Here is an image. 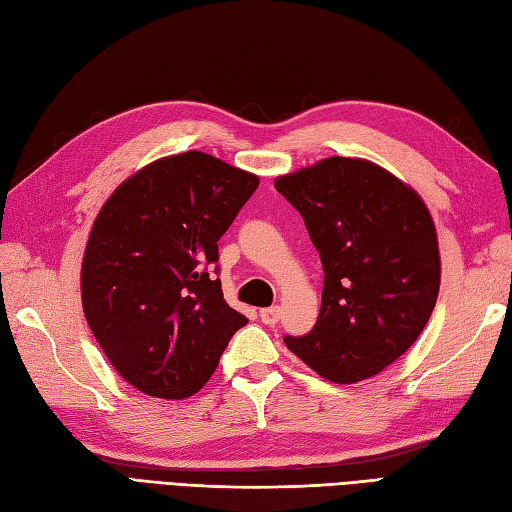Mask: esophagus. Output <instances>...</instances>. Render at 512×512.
Masks as SVG:
<instances>
[{"label": "esophagus", "mask_w": 512, "mask_h": 512, "mask_svg": "<svg viewBox=\"0 0 512 512\" xmlns=\"http://www.w3.org/2000/svg\"><path fill=\"white\" fill-rule=\"evenodd\" d=\"M260 320L267 326H274L280 320V306H267V309H260Z\"/></svg>", "instance_id": "34e87169"}]
</instances>
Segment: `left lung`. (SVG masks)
<instances>
[{
  "instance_id": "obj_1",
  "label": "left lung",
  "mask_w": 512,
  "mask_h": 512,
  "mask_svg": "<svg viewBox=\"0 0 512 512\" xmlns=\"http://www.w3.org/2000/svg\"><path fill=\"white\" fill-rule=\"evenodd\" d=\"M322 258L317 322L285 344L335 383L379 374L410 348L436 306L440 254L423 199L381 166L328 157L276 179Z\"/></svg>"
}]
</instances>
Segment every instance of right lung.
Here are the masks:
<instances>
[{
	"label": "right lung",
	"mask_w": 512,
	"mask_h": 512,
	"mask_svg": "<svg viewBox=\"0 0 512 512\" xmlns=\"http://www.w3.org/2000/svg\"><path fill=\"white\" fill-rule=\"evenodd\" d=\"M256 188V175L188 151L142 168L102 206L83 258V311L133 388L192 396L247 324L214 274L219 238Z\"/></svg>",
	"instance_id": "add662e5"
}]
</instances>
